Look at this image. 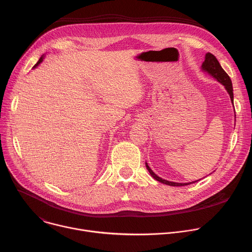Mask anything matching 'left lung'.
<instances>
[{
  "label": "left lung",
  "mask_w": 252,
  "mask_h": 252,
  "mask_svg": "<svg viewBox=\"0 0 252 252\" xmlns=\"http://www.w3.org/2000/svg\"><path fill=\"white\" fill-rule=\"evenodd\" d=\"M202 69L207 71V73L209 75H211L214 79H217L220 83H221L226 91L228 92L229 95H230V98H231V101L233 103V89H232V83H231V80L229 78V76L225 73V70L221 67L220 62L218 61V59L215 58L212 54L210 53H207L205 55V60L202 63ZM146 166L148 168V170L150 171V173L152 174V176L157 179L158 182L161 183V184H164V185H167V186H171V187H184V186H189L190 184H193V183H196V182H192V183H189V184H178V183H172V182H168V181H165V179H162L160 178L159 176H158L152 169L151 167L148 165V163H146Z\"/></svg>",
  "instance_id": "obj_1"
}]
</instances>
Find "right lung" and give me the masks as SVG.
Returning <instances> with one entry per match:
<instances>
[{"instance_id":"right-lung-1","label":"right lung","mask_w":252,"mask_h":252,"mask_svg":"<svg viewBox=\"0 0 252 252\" xmlns=\"http://www.w3.org/2000/svg\"><path fill=\"white\" fill-rule=\"evenodd\" d=\"M42 61H43V57H42V58H41V59H40V60H39V62H38V63H35V64H34V65H33V67H35V66H37V65H38V64H39V63H42Z\"/></svg>"}]
</instances>
